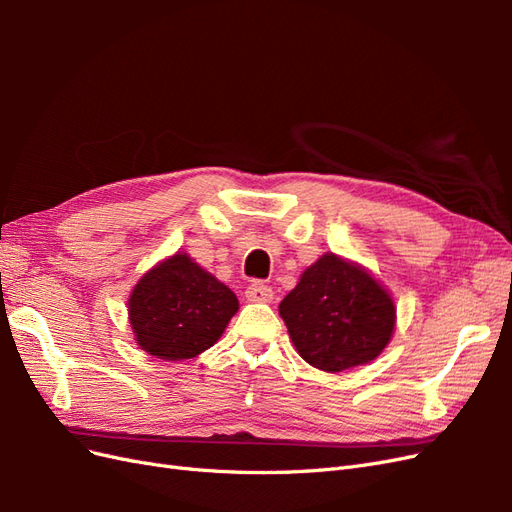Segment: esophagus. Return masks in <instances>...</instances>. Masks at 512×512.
<instances>
[{
    "label": "esophagus",
    "mask_w": 512,
    "mask_h": 512,
    "mask_svg": "<svg viewBox=\"0 0 512 512\" xmlns=\"http://www.w3.org/2000/svg\"><path fill=\"white\" fill-rule=\"evenodd\" d=\"M245 299L250 301V303H269V301L273 299V290H271L269 286H265V284L256 282V284H250V286H247V290H245Z\"/></svg>",
    "instance_id": "1"
}]
</instances>
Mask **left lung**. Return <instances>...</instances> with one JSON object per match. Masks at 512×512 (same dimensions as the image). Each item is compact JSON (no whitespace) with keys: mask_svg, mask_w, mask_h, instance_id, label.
<instances>
[{"mask_svg":"<svg viewBox=\"0 0 512 512\" xmlns=\"http://www.w3.org/2000/svg\"><path fill=\"white\" fill-rule=\"evenodd\" d=\"M280 316L301 359L337 374L371 363L389 346L397 307L359 262L327 252L301 273Z\"/></svg>","mask_w":512,"mask_h":512,"instance_id":"8db88e82","label":"left lung"}]
</instances>
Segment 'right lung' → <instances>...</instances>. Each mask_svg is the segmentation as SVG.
Returning <instances> with one entry per match:
<instances>
[{
	"instance_id": "add662e5",
	"label": "right lung",
	"mask_w": 512,
	"mask_h": 512,
	"mask_svg": "<svg viewBox=\"0 0 512 512\" xmlns=\"http://www.w3.org/2000/svg\"><path fill=\"white\" fill-rule=\"evenodd\" d=\"M237 309L235 292L177 252L136 282L128 320L141 350L162 361H183L218 342Z\"/></svg>"
}]
</instances>
